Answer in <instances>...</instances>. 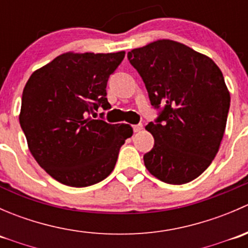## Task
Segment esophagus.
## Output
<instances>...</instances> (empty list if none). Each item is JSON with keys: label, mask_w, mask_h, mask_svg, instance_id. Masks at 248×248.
Segmentation results:
<instances>
[{"label": "esophagus", "mask_w": 248, "mask_h": 248, "mask_svg": "<svg viewBox=\"0 0 248 248\" xmlns=\"http://www.w3.org/2000/svg\"><path fill=\"white\" fill-rule=\"evenodd\" d=\"M142 128H144V126H142L141 124H136V126H133V129H134V132H136V133H137V132H140V131H141Z\"/></svg>", "instance_id": "obj_1"}]
</instances>
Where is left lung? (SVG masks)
Segmentation results:
<instances>
[{"label":"left lung","mask_w":248,"mask_h":248,"mask_svg":"<svg viewBox=\"0 0 248 248\" xmlns=\"http://www.w3.org/2000/svg\"><path fill=\"white\" fill-rule=\"evenodd\" d=\"M155 108L164 106L145 128L154 136L144 155L150 174L170 185L197 179L219 150L231 106L223 74L206 55L171 41L158 39L131 50Z\"/></svg>","instance_id":"obj_1"}]
</instances>
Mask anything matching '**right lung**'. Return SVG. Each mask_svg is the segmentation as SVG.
<instances>
[{"instance_id":"obj_1","label":"right lung","mask_w":248,"mask_h":248,"mask_svg":"<svg viewBox=\"0 0 248 248\" xmlns=\"http://www.w3.org/2000/svg\"><path fill=\"white\" fill-rule=\"evenodd\" d=\"M124 51H68L31 74L24 87L19 122L30 152L52 179L86 187L109 176L124 140L127 124L93 120L90 112L109 109L107 82Z\"/></svg>"}]
</instances>
